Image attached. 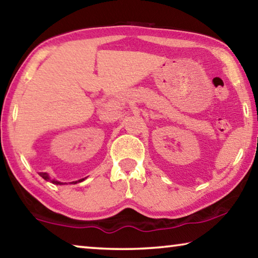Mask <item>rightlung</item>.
<instances>
[{"label":"right lung","mask_w":258,"mask_h":258,"mask_svg":"<svg viewBox=\"0 0 258 258\" xmlns=\"http://www.w3.org/2000/svg\"><path fill=\"white\" fill-rule=\"evenodd\" d=\"M40 175H41L43 178H45V180H49V176H47V174H45V173H40ZM83 180H84V178H83ZM83 180H80L78 182H82ZM76 182H77V181H76ZM52 183H54V184H62V183H61V182L54 181V180H52Z\"/></svg>","instance_id":"right-lung-1"}]
</instances>
